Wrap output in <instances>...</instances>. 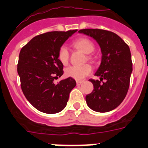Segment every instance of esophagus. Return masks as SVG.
<instances>
[{
    "label": "esophagus",
    "instance_id": "obj_1",
    "mask_svg": "<svg viewBox=\"0 0 148 148\" xmlns=\"http://www.w3.org/2000/svg\"><path fill=\"white\" fill-rule=\"evenodd\" d=\"M77 85H81L82 84V82H79V81H77Z\"/></svg>",
    "mask_w": 148,
    "mask_h": 148
}]
</instances>
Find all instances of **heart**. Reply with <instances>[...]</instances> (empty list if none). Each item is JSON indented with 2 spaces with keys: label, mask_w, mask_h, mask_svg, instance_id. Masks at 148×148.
<instances>
[{
  "label": "heart",
  "mask_w": 148,
  "mask_h": 148,
  "mask_svg": "<svg viewBox=\"0 0 148 148\" xmlns=\"http://www.w3.org/2000/svg\"><path fill=\"white\" fill-rule=\"evenodd\" d=\"M72 46L75 49L81 50L86 54L92 53L95 50V45L90 39L87 38H79L75 39L72 42ZM69 52L65 47H61L58 51V60L63 65L66 66L69 62ZM88 58L92 60V56L88 55ZM92 69L89 64H85L83 66H71L66 68L65 74L67 77L80 81L84 79L88 74H91Z\"/></svg>",
  "instance_id": "obj_1"
}]
</instances>
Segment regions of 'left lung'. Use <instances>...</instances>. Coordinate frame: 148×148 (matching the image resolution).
<instances>
[{"label":"left lung","instance_id":"obj_1","mask_svg":"<svg viewBox=\"0 0 148 148\" xmlns=\"http://www.w3.org/2000/svg\"><path fill=\"white\" fill-rule=\"evenodd\" d=\"M78 32L95 39L101 51V64L95 74L100 77V81L89 80L94 89L85 97L87 105L99 112L113 110L121 104L129 89L133 71L129 47L112 32L85 29L79 30ZM103 79L105 82H102Z\"/></svg>","mask_w":148,"mask_h":148}]
</instances>
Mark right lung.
<instances>
[{
    "mask_svg": "<svg viewBox=\"0 0 148 148\" xmlns=\"http://www.w3.org/2000/svg\"><path fill=\"white\" fill-rule=\"evenodd\" d=\"M77 31L49 32L36 36L22 47L19 53L18 74L27 100L39 111L54 114L66 106L70 92L76 86L72 77L54 84L64 74L58 51L66 39Z\"/></svg>",
    "mask_w": 148,
    "mask_h": 148,
    "instance_id": "right-lung-1",
    "label": "right lung"
}]
</instances>
